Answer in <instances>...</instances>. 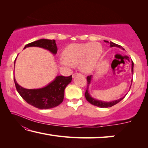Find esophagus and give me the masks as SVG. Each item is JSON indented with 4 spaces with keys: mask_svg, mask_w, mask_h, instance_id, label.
Returning a JSON list of instances; mask_svg holds the SVG:
<instances>
[{
    "mask_svg": "<svg viewBox=\"0 0 148 148\" xmlns=\"http://www.w3.org/2000/svg\"><path fill=\"white\" fill-rule=\"evenodd\" d=\"M77 73H74L72 74V77H74L75 76H76V75H77Z\"/></svg>",
    "mask_w": 148,
    "mask_h": 148,
    "instance_id": "34e87169",
    "label": "esophagus"
}]
</instances>
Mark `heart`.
I'll list each match as a JSON object with an SVG mask.
<instances>
[{"label": "heart", "instance_id": "heart-1", "mask_svg": "<svg viewBox=\"0 0 148 148\" xmlns=\"http://www.w3.org/2000/svg\"><path fill=\"white\" fill-rule=\"evenodd\" d=\"M102 54V47L98 42L71 44L64 49L59 64L64 66L79 65L82 71L89 73L97 66Z\"/></svg>", "mask_w": 148, "mask_h": 148}]
</instances>
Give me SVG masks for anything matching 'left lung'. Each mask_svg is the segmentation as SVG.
Instances as JSON below:
<instances>
[{
    "label": "left lung",
    "instance_id": "1",
    "mask_svg": "<svg viewBox=\"0 0 148 148\" xmlns=\"http://www.w3.org/2000/svg\"><path fill=\"white\" fill-rule=\"evenodd\" d=\"M105 42H106V43H109L110 45V47H119V48H122L123 49H124L123 48L122 46H119L118 44H116L114 43V42H108V41H106V40H104ZM133 66H134V63L132 61V73L133 74ZM91 78H92V75L91 76H88L87 77V89H86V91L85 92V97H86V99L87 101H88L89 103H91V104L94 105V106H98L100 108H109V107H112L114 106V105H116V104L118 103L119 102H120L121 101H122L123 99L125 98L124 97H122V98L119 99L118 100H116V101H111V102H104V101H99V100H97L95 99H93L92 97L91 96V95H89V91H88V89H89V84L91 83ZM131 82H132V80L131 81ZM132 84V83H131ZM131 88V87H130Z\"/></svg>",
    "mask_w": 148,
    "mask_h": 148
}]
</instances>
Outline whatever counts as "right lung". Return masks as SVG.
Segmentation results:
<instances>
[{"instance_id": "right-lung-1", "label": "right lung", "mask_w": 148, "mask_h": 148, "mask_svg": "<svg viewBox=\"0 0 148 148\" xmlns=\"http://www.w3.org/2000/svg\"><path fill=\"white\" fill-rule=\"evenodd\" d=\"M28 47H39L56 54L57 47L55 40L40 39L27 44ZM15 65V62H14ZM17 92L27 103L39 109H49L56 107L63 101L64 89L72 81V75L68 77L59 76L47 86L40 89H28L20 86L14 77Z\"/></svg>"}]
</instances>
